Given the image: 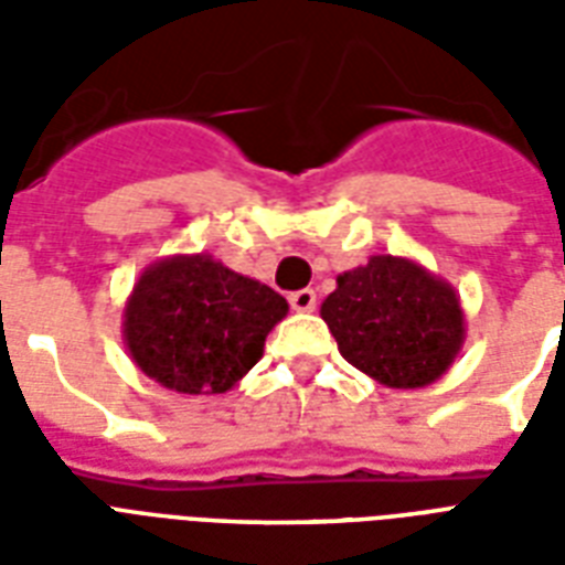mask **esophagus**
<instances>
[{
  "instance_id": "esophagus-1",
  "label": "esophagus",
  "mask_w": 565,
  "mask_h": 565,
  "mask_svg": "<svg viewBox=\"0 0 565 565\" xmlns=\"http://www.w3.org/2000/svg\"><path fill=\"white\" fill-rule=\"evenodd\" d=\"M290 308L296 310V313H310V310H317V292L313 290L292 292Z\"/></svg>"
}]
</instances>
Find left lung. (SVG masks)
<instances>
[{"label": "left lung", "instance_id": "8db88e82", "mask_svg": "<svg viewBox=\"0 0 565 565\" xmlns=\"http://www.w3.org/2000/svg\"><path fill=\"white\" fill-rule=\"evenodd\" d=\"M319 313L345 361L393 390L434 384L466 340L457 290L411 257L372 255L370 264L337 275Z\"/></svg>", "mask_w": 565, "mask_h": 565}]
</instances>
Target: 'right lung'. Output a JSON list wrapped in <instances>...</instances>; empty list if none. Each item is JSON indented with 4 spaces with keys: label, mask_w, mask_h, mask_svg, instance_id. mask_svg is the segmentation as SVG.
I'll return each mask as SVG.
<instances>
[{
    "label": "right lung",
    "mask_w": 565,
    "mask_h": 565,
    "mask_svg": "<svg viewBox=\"0 0 565 565\" xmlns=\"http://www.w3.org/2000/svg\"><path fill=\"white\" fill-rule=\"evenodd\" d=\"M287 299L213 255H170L140 273L122 340L143 375L172 393H228L260 358Z\"/></svg>",
    "instance_id": "add662e5"
}]
</instances>
